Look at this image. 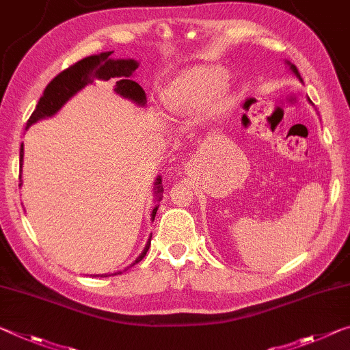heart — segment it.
Returning <instances> with one entry per match:
<instances>
[{"instance_id": "b5f03b06", "label": "heart", "mask_w": 350, "mask_h": 350, "mask_svg": "<svg viewBox=\"0 0 350 350\" xmlns=\"http://www.w3.org/2000/svg\"><path fill=\"white\" fill-rule=\"evenodd\" d=\"M227 71L216 65H196L182 71L165 93V104L171 112L218 116L232 104L227 85Z\"/></svg>"}]
</instances>
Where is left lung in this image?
I'll use <instances>...</instances> for the list:
<instances>
[{"label": "left lung", "instance_id": "left-lung-1", "mask_svg": "<svg viewBox=\"0 0 350 350\" xmlns=\"http://www.w3.org/2000/svg\"><path fill=\"white\" fill-rule=\"evenodd\" d=\"M291 65V64H290ZM291 70H293V73H295L297 77H299V79H301L302 81V77H301V75H299V71H297V68H296V66L295 65H291Z\"/></svg>", "mask_w": 350, "mask_h": 350}]
</instances>
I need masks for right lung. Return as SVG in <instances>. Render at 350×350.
I'll list each match as a JSON object with an SVG mask.
<instances>
[{
	"instance_id": "1",
	"label": "right lung",
	"mask_w": 350,
	"mask_h": 350,
	"mask_svg": "<svg viewBox=\"0 0 350 350\" xmlns=\"http://www.w3.org/2000/svg\"><path fill=\"white\" fill-rule=\"evenodd\" d=\"M113 51L88 55V57L68 66L66 70L60 71V73L46 85L45 92H43V96L40 98V101H38L34 112L29 116V120H27L26 126L29 127L31 124H34L36 121L54 115L71 96L76 95V93L79 92L81 88H84L87 84H92L95 79H112L115 81L116 93H120V95L124 98L132 99V101H135L137 104H145V90H143L135 81H131V76L138 68V64L132 59L115 60L110 57ZM21 162H23V145H21L20 149V165ZM160 182H162V179L159 177L157 182H155V185H157V193H155V195H159V193H162L163 190V188L160 187ZM155 213H157V207L152 210V219L155 218ZM149 246H151V241L148 243L145 251H143L140 257L137 258L135 263L142 262L143 257H145L148 252Z\"/></svg>"
}]
</instances>
